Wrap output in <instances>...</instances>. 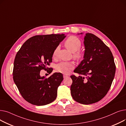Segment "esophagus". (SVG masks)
<instances>
[{"label": "esophagus", "instance_id": "obj_1", "mask_svg": "<svg viewBox=\"0 0 126 126\" xmlns=\"http://www.w3.org/2000/svg\"><path fill=\"white\" fill-rule=\"evenodd\" d=\"M69 76L68 75H66V74H63V78H66V77H68Z\"/></svg>", "mask_w": 126, "mask_h": 126}]
</instances>
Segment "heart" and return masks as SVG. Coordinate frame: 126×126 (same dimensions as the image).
Wrapping results in <instances>:
<instances>
[{
	"label": "heart",
	"mask_w": 126,
	"mask_h": 126,
	"mask_svg": "<svg viewBox=\"0 0 126 126\" xmlns=\"http://www.w3.org/2000/svg\"><path fill=\"white\" fill-rule=\"evenodd\" d=\"M65 47L72 52V57L76 61H80L84 57V54L80 49L82 42L80 39L75 36H71L66 40L64 43ZM59 47H57L52 52V58L57 59L58 57ZM75 65L72 62H62L57 65L56 70L59 72L67 74L74 68Z\"/></svg>",
	"instance_id": "heart-1"
}]
</instances>
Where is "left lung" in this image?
<instances>
[{
  "label": "left lung",
  "instance_id": "obj_1",
  "mask_svg": "<svg viewBox=\"0 0 126 126\" xmlns=\"http://www.w3.org/2000/svg\"><path fill=\"white\" fill-rule=\"evenodd\" d=\"M83 60L70 76L71 94L76 102L85 105L96 103L107 94L114 78L116 66L108 46L95 35L84 37Z\"/></svg>",
  "mask_w": 126,
  "mask_h": 126
}]
</instances>
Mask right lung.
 Listing matches in <instances>:
<instances>
[{
  "label": "right lung",
  "mask_w": 126,
  "mask_h": 126,
  "mask_svg": "<svg viewBox=\"0 0 126 126\" xmlns=\"http://www.w3.org/2000/svg\"><path fill=\"white\" fill-rule=\"evenodd\" d=\"M65 34L37 35L26 40L16 55L13 78L21 96L34 105L43 106L56 100L63 75L55 72L48 78L40 77L41 70L49 74L52 52L65 38Z\"/></svg>",
  "instance_id": "add662e5"
}]
</instances>
